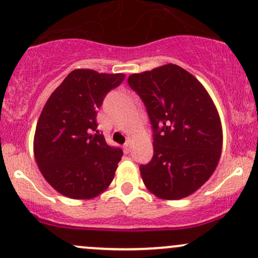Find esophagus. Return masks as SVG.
<instances>
[{"label":"esophagus","instance_id":"1","mask_svg":"<svg viewBox=\"0 0 258 258\" xmlns=\"http://www.w3.org/2000/svg\"><path fill=\"white\" fill-rule=\"evenodd\" d=\"M123 150H124V153L126 154L130 152V142H125V144L123 145Z\"/></svg>","mask_w":258,"mask_h":258}]
</instances>
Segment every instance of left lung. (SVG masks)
<instances>
[{
	"mask_svg": "<svg viewBox=\"0 0 258 258\" xmlns=\"http://www.w3.org/2000/svg\"><path fill=\"white\" fill-rule=\"evenodd\" d=\"M128 83L153 130V157L140 165L145 186L168 201L192 195L221 157L222 126L214 101L195 76L174 63L130 75Z\"/></svg>",
	"mask_w": 258,
	"mask_h": 258,
	"instance_id": "1",
	"label": "left lung"
}]
</instances>
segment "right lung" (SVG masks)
I'll use <instances>...</instances> for the list:
<instances>
[{
  "mask_svg": "<svg viewBox=\"0 0 258 258\" xmlns=\"http://www.w3.org/2000/svg\"><path fill=\"white\" fill-rule=\"evenodd\" d=\"M124 74L70 72L45 102L36 125L33 153L47 182L72 199H92L110 186L123 156L106 144L96 114Z\"/></svg>",
  "mask_w": 258,
  "mask_h": 258,
  "instance_id": "1",
  "label": "right lung"
}]
</instances>
